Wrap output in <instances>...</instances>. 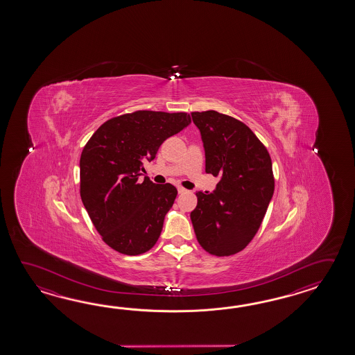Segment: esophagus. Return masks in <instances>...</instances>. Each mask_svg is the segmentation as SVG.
<instances>
[{"mask_svg": "<svg viewBox=\"0 0 355 355\" xmlns=\"http://www.w3.org/2000/svg\"><path fill=\"white\" fill-rule=\"evenodd\" d=\"M187 191V189L182 188V187H178V193L179 194H182V193H185Z\"/></svg>", "mask_w": 355, "mask_h": 355, "instance_id": "esophagus-1", "label": "esophagus"}]
</instances>
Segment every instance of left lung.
Segmentation results:
<instances>
[{
	"instance_id": "8db88e82",
	"label": "left lung",
	"mask_w": 355,
	"mask_h": 355,
	"mask_svg": "<svg viewBox=\"0 0 355 355\" xmlns=\"http://www.w3.org/2000/svg\"><path fill=\"white\" fill-rule=\"evenodd\" d=\"M191 118L202 136L205 173L219 181L211 193H196L190 218L207 252L230 257L249 245L263 222L274 193L272 159L242 121L214 110Z\"/></svg>"
}]
</instances>
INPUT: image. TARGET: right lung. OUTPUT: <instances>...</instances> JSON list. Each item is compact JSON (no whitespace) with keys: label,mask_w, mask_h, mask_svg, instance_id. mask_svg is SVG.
<instances>
[{"label":"right lung","mask_w":355,"mask_h":355,"mask_svg":"<svg viewBox=\"0 0 355 355\" xmlns=\"http://www.w3.org/2000/svg\"><path fill=\"white\" fill-rule=\"evenodd\" d=\"M191 123L187 113L139 110L105 121L80 159L81 199L103 240L118 252L139 255L159 240L178 190L139 179L144 162Z\"/></svg>","instance_id":"obj_1"}]
</instances>
